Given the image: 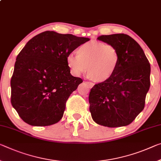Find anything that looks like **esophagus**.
Masks as SVG:
<instances>
[{"instance_id": "obj_1", "label": "esophagus", "mask_w": 161, "mask_h": 161, "mask_svg": "<svg viewBox=\"0 0 161 161\" xmlns=\"http://www.w3.org/2000/svg\"><path fill=\"white\" fill-rule=\"evenodd\" d=\"M86 84H87V85H89V86H90V88H92V87H93L94 86V83H92V82H90V81H86Z\"/></svg>"}]
</instances>
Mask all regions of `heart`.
<instances>
[{"label": "heart", "instance_id": "heart-1", "mask_svg": "<svg viewBox=\"0 0 161 161\" xmlns=\"http://www.w3.org/2000/svg\"><path fill=\"white\" fill-rule=\"evenodd\" d=\"M119 58V53L114 46L91 42L81 45L76 50V55L69 54L67 63L74 75L80 76L87 69L89 78L103 82L116 72Z\"/></svg>", "mask_w": 161, "mask_h": 161}]
</instances>
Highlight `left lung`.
I'll use <instances>...</instances> for the list:
<instances>
[{
  "mask_svg": "<svg viewBox=\"0 0 161 161\" xmlns=\"http://www.w3.org/2000/svg\"><path fill=\"white\" fill-rule=\"evenodd\" d=\"M97 39L114 46L120 58L114 75L91 89L92 117L105 127L128 125L144 109L150 86V65L142 48L128 35H103Z\"/></svg>",
  "mask_w": 161,
  "mask_h": 161,
  "instance_id": "left-lung-1",
  "label": "left lung"
}]
</instances>
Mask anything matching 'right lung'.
I'll return each instance as SVG.
<instances>
[{"instance_id":"right-lung-1","label":"right lung","mask_w":161,"mask_h":161,"mask_svg":"<svg viewBox=\"0 0 161 161\" xmlns=\"http://www.w3.org/2000/svg\"><path fill=\"white\" fill-rule=\"evenodd\" d=\"M88 41L47 31L26 43L11 80L12 106L25 122L48 126L62 119L69 97L82 82L71 75L67 57Z\"/></svg>"}]
</instances>
